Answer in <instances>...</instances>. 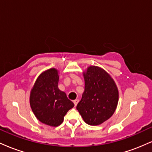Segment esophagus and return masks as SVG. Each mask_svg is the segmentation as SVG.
<instances>
[{
	"label": "esophagus",
	"mask_w": 152,
	"mask_h": 152,
	"mask_svg": "<svg viewBox=\"0 0 152 152\" xmlns=\"http://www.w3.org/2000/svg\"><path fill=\"white\" fill-rule=\"evenodd\" d=\"M78 102V99H75V100L74 101V105H75V106H76V105H77Z\"/></svg>",
	"instance_id": "esophagus-1"
}]
</instances>
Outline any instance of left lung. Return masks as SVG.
<instances>
[{"instance_id": "left-lung-1", "label": "left lung", "mask_w": 152, "mask_h": 152, "mask_svg": "<svg viewBox=\"0 0 152 152\" xmlns=\"http://www.w3.org/2000/svg\"><path fill=\"white\" fill-rule=\"evenodd\" d=\"M85 89L76 109L83 121L96 126L112 116L117 106L118 92L114 80L104 69L90 66L84 74Z\"/></svg>"}]
</instances>
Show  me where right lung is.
Here are the masks:
<instances>
[{
  "label": "right lung",
  "mask_w": 152,
  "mask_h": 152,
  "mask_svg": "<svg viewBox=\"0 0 152 152\" xmlns=\"http://www.w3.org/2000/svg\"><path fill=\"white\" fill-rule=\"evenodd\" d=\"M58 71L48 69L38 76L32 88L30 104L40 121L51 126H58L64 116L74 106L64 91L58 89Z\"/></svg>",
  "instance_id": "1"
}]
</instances>
